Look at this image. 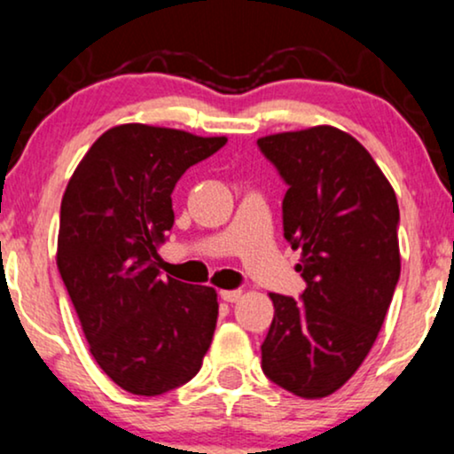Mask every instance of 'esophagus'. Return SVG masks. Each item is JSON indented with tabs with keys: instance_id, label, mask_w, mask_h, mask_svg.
Here are the masks:
<instances>
[{
	"instance_id": "34e87169",
	"label": "esophagus",
	"mask_w": 454,
	"mask_h": 454,
	"mask_svg": "<svg viewBox=\"0 0 454 454\" xmlns=\"http://www.w3.org/2000/svg\"><path fill=\"white\" fill-rule=\"evenodd\" d=\"M221 297L227 303H233V301H238L239 297H242V291H239V289H236V291H221Z\"/></svg>"
}]
</instances>
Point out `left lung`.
Segmentation results:
<instances>
[{
	"mask_svg": "<svg viewBox=\"0 0 454 454\" xmlns=\"http://www.w3.org/2000/svg\"><path fill=\"white\" fill-rule=\"evenodd\" d=\"M257 144L289 186L282 227L306 280L300 301L270 293L261 367L293 395L327 397L364 364L391 306L402 270L397 197L372 154L335 127Z\"/></svg>",
	"mask_w": 454,
	"mask_h": 454,
	"instance_id": "left-lung-1",
	"label": "left lung"
}]
</instances>
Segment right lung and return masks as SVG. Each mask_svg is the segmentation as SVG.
<instances>
[{
  "label": "right lung",
  "mask_w": 454,
  "mask_h": 454,
  "mask_svg": "<svg viewBox=\"0 0 454 454\" xmlns=\"http://www.w3.org/2000/svg\"><path fill=\"white\" fill-rule=\"evenodd\" d=\"M225 142L142 122L112 127L63 193L59 274L90 355L133 395L154 397L189 382L210 348L216 291L163 280L154 259L174 225L176 183Z\"/></svg>",
  "instance_id": "1"
}]
</instances>
